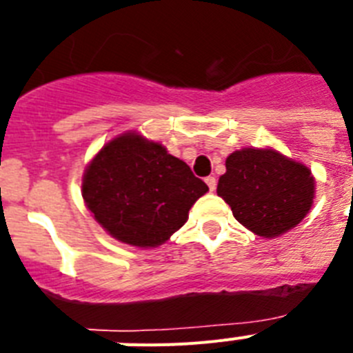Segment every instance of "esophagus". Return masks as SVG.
Here are the masks:
<instances>
[{
  "instance_id": "34e87169",
  "label": "esophagus",
  "mask_w": 353,
  "mask_h": 353,
  "mask_svg": "<svg viewBox=\"0 0 353 353\" xmlns=\"http://www.w3.org/2000/svg\"><path fill=\"white\" fill-rule=\"evenodd\" d=\"M205 182H207V185L210 191H215V185H217V180H215V176H207V179H205Z\"/></svg>"
}]
</instances>
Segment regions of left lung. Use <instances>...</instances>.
Instances as JSON below:
<instances>
[{
	"label": "left lung",
	"mask_w": 353,
	"mask_h": 353,
	"mask_svg": "<svg viewBox=\"0 0 353 353\" xmlns=\"http://www.w3.org/2000/svg\"><path fill=\"white\" fill-rule=\"evenodd\" d=\"M314 176L301 161L276 148L235 150L226 157L217 196L232 207L233 217L254 235L274 239L297 226L310 214Z\"/></svg>",
	"instance_id": "1"
}]
</instances>
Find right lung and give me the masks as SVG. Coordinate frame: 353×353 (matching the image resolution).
Here are the masks:
<instances>
[{"mask_svg": "<svg viewBox=\"0 0 353 353\" xmlns=\"http://www.w3.org/2000/svg\"><path fill=\"white\" fill-rule=\"evenodd\" d=\"M207 191L185 162L138 130L105 143L84 168L81 183L97 223L121 244L141 249L170 240Z\"/></svg>", "mask_w": 353, "mask_h": 353, "instance_id": "right-lung-1", "label": "right lung"}]
</instances>
